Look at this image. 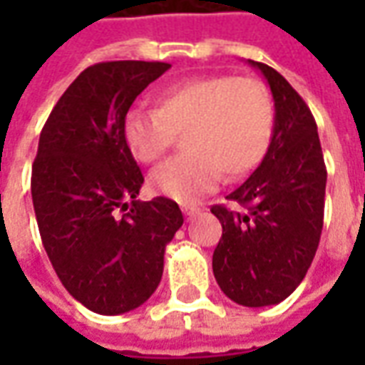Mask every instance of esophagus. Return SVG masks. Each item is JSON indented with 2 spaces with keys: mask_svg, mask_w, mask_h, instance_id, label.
<instances>
[{
  "mask_svg": "<svg viewBox=\"0 0 365 365\" xmlns=\"http://www.w3.org/2000/svg\"><path fill=\"white\" fill-rule=\"evenodd\" d=\"M182 211L187 215V217H195V215L201 213V209L195 205H182Z\"/></svg>",
  "mask_w": 365,
  "mask_h": 365,
  "instance_id": "34e87169",
  "label": "esophagus"
}]
</instances>
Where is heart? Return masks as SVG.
<instances>
[{
    "label": "heart",
    "mask_w": 365,
    "mask_h": 365,
    "mask_svg": "<svg viewBox=\"0 0 365 365\" xmlns=\"http://www.w3.org/2000/svg\"><path fill=\"white\" fill-rule=\"evenodd\" d=\"M274 101L254 78L207 76L174 83L156 97V111L133 109L123 123L128 152L143 164L160 160L182 135L183 154L150 174L164 197L193 201L221 172L238 180L260 164L272 143Z\"/></svg>",
    "instance_id": "obj_1"
}]
</instances>
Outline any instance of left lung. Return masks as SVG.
Listing matches in <instances>:
<instances>
[{
  "instance_id": "1",
  "label": "left lung",
  "mask_w": 365,
  "mask_h": 365,
  "mask_svg": "<svg viewBox=\"0 0 365 365\" xmlns=\"http://www.w3.org/2000/svg\"><path fill=\"white\" fill-rule=\"evenodd\" d=\"M260 70L274 97V133L260 166L230 193L245 211L215 205L222 237L213 274L222 293L245 307L282 303L297 289L319 248L327 168L307 103L274 68Z\"/></svg>"
}]
</instances>
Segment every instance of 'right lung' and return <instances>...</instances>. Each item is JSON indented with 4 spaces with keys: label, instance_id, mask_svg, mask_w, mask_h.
Returning <instances> with one entry per match:
<instances>
[{
    "label": "right lung",
    "instance_id": "add662e5",
    "mask_svg": "<svg viewBox=\"0 0 365 365\" xmlns=\"http://www.w3.org/2000/svg\"><path fill=\"white\" fill-rule=\"evenodd\" d=\"M166 70V62L143 60L86 68L38 138L31 193L43 246L68 293L97 314L148 301L183 225L172 199L136 201L144 178L123 136L136 96Z\"/></svg>",
    "mask_w": 365,
    "mask_h": 365
}]
</instances>
